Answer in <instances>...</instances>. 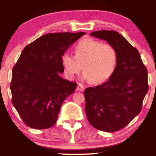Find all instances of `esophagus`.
<instances>
[{
	"mask_svg": "<svg viewBox=\"0 0 156 156\" xmlns=\"http://www.w3.org/2000/svg\"><path fill=\"white\" fill-rule=\"evenodd\" d=\"M85 89V87L83 85H82L81 83H78V87H77L76 90L79 91V92H83V91Z\"/></svg>",
	"mask_w": 156,
	"mask_h": 156,
	"instance_id": "1",
	"label": "esophagus"
}]
</instances>
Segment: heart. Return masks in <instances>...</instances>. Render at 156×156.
Returning <instances> with one entry per match:
<instances>
[{"instance_id":"1","label":"heart","mask_w":156,"mask_h":156,"mask_svg":"<svg viewBox=\"0 0 156 156\" xmlns=\"http://www.w3.org/2000/svg\"><path fill=\"white\" fill-rule=\"evenodd\" d=\"M74 51L75 56L67 53L62 56L64 74L69 79H73L83 67V78L99 84L108 80L115 71L118 53L112 44L86 38L77 43Z\"/></svg>"}]
</instances>
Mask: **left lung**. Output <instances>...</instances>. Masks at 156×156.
I'll return each mask as SVG.
<instances>
[{
    "instance_id": "1",
    "label": "left lung",
    "mask_w": 156,
    "mask_h": 156,
    "mask_svg": "<svg viewBox=\"0 0 156 156\" xmlns=\"http://www.w3.org/2000/svg\"><path fill=\"white\" fill-rule=\"evenodd\" d=\"M90 35L112 44L117 51L118 62L108 80L85 89L86 114L96 129L117 131L141 112L148 92L147 70L138 50L118 32L104 30Z\"/></svg>"
}]
</instances>
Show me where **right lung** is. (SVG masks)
Wrapping results in <instances>:
<instances>
[{
  "label": "right lung",
  "instance_id": "right-lung-1",
  "mask_svg": "<svg viewBox=\"0 0 156 156\" xmlns=\"http://www.w3.org/2000/svg\"><path fill=\"white\" fill-rule=\"evenodd\" d=\"M85 32L50 33L23 49L12 69V102L27 126L47 129L56 122L64 100L77 83L64 79L62 56Z\"/></svg>",
  "mask_w": 156,
  "mask_h": 156
}]
</instances>
